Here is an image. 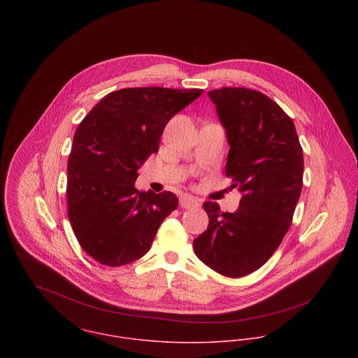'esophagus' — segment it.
<instances>
[{"label": "esophagus", "mask_w": 358, "mask_h": 358, "mask_svg": "<svg viewBox=\"0 0 358 358\" xmlns=\"http://www.w3.org/2000/svg\"><path fill=\"white\" fill-rule=\"evenodd\" d=\"M179 204L182 208H186V209H192V208H194V206H197L199 203L193 199V197H190V196H183V197H180V200H179Z\"/></svg>", "instance_id": "obj_1"}]
</instances>
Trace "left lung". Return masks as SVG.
I'll list each match as a JSON object with an SVG mask.
<instances>
[{
	"label": "left lung",
	"mask_w": 358,
	"mask_h": 358,
	"mask_svg": "<svg viewBox=\"0 0 358 358\" xmlns=\"http://www.w3.org/2000/svg\"><path fill=\"white\" fill-rule=\"evenodd\" d=\"M226 131V175L240 186L236 212L204 203L208 229L193 241L197 257L238 278L263 266L287 234L303 185V150L292 120L266 95L247 88L208 92Z\"/></svg>",
	"instance_id": "obj_1"
}]
</instances>
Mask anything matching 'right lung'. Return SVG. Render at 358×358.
Segmentation results:
<instances>
[{
	"mask_svg": "<svg viewBox=\"0 0 358 358\" xmlns=\"http://www.w3.org/2000/svg\"><path fill=\"white\" fill-rule=\"evenodd\" d=\"M203 90L128 88L108 94L78 125L67 162V204L83 250L106 266L146 255L162 220L178 208L171 192L134 185L158 150L168 121Z\"/></svg>",
	"mask_w": 358,
	"mask_h": 358,
	"instance_id": "obj_1",
	"label": "right lung"
}]
</instances>
